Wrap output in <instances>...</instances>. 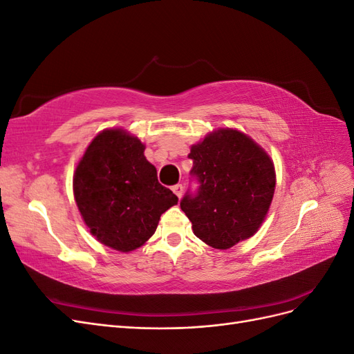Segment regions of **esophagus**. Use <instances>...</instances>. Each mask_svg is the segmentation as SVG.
I'll use <instances>...</instances> for the list:
<instances>
[{
    "mask_svg": "<svg viewBox=\"0 0 354 354\" xmlns=\"http://www.w3.org/2000/svg\"><path fill=\"white\" fill-rule=\"evenodd\" d=\"M173 192H174V194H176L178 198H181V195H183V186H181V185L173 186Z\"/></svg>",
    "mask_w": 354,
    "mask_h": 354,
    "instance_id": "34e87169",
    "label": "esophagus"
}]
</instances>
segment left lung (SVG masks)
<instances>
[{
  "mask_svg": "<svg viewBox=\"0 0 354 354\" xmlns=\"http://www.w3.org/2000/svg\"><path fill=\"white\" fill-rule=\"evenodd\" d=\"M189 158L196 176V196L186 195L181 209L192 230L216 250H229L250 239L263 224L276 187L274 164L250 136L217 128L196 145Z\"/></svg>",
  "mask_w": 354,
  "mask_h": 354,
  "instance_id": "1",
  "label": "left lung"
}]
</instances>
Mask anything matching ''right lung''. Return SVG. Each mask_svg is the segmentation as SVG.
I'll use <instances>...</instances> for the list:
<instances>
[{
  "instance_id": "obj_1",
  "label": "right lung",
  "mask_w": 354,
  "mask_h": 354,
  "mask_svg": "<svg viewBox=\"0 0 354 354\" xmlns=\"http://www.w3.org/2000/svg\"><path fill=\"white\" fill-rule=\"evenodd\" d=\"M146 146L124 128L95 136L73 173V196L90 233L120 252L140 248L178 198L158 181Z\"/></svg>"
}]
</instances>
